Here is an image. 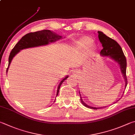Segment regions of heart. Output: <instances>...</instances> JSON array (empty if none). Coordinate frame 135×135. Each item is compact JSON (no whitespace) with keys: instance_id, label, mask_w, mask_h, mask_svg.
Wrapping results in <instances>:
<instances>
[{"instance_id":"b5f03b06","label":"heart","mask_w":135,"mask_h":135,"mask_svg":"<svg viewBox=\"0 0 135 135\" xmlns=\"http://www.w3.org/2000/svg\"><path fill=\"white\" fill-rule=\"evenodd\" d=\"M90 42V39L89 38H83V40L81 41V43L82 44H87V43H89Z\"/></svg>"}]
</instances>
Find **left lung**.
Here are the masks:
<instances>
[{
  "label": "left lung",
  "mask_w": 135,
  "mask_h": 135,
  "mask_svg": "<svg viewBox=\"0 0 135 135\" xmlns=\"http://www.w3.org/2000/svg\"><path fill=\"white\" fill-rule=\"evenodd\" d=\"M98 33H99L98 36H99L100 42H101L103 46V49L100 51V54L102 56H107V57L111 58L112 59L114 60L119 64L120 67L121 72L123 74L124 80H125V87H126L127 84L126 77L127 62L126 57L124 55L121 46L119 45V44L116 41L108 37L102 32L98 31ZM80 100L82 104L85 107L93 109H100L99 107L96 108V107H92L90 106H88L83 101L81 97ZM100 108H102V107H100Z\"/></svg>",
  "instance_id": "8db88e82"
}]
</instances>
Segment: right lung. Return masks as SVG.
Masks as SVG:
<instances>
[{
  "label": "right lung",
  "instance_id": "right-lung-1",
  "mask_svg": "<svg viewBox=\"0 0 135 135\" xmlns=\"http://www.w3.org/2000/svg\"><path fill=\"white\" fill-rule=\"evenodd\" d=\"M61 38H62V36L57 35V33L52 32H51L50 30H46V29L35 32H31L26 34L16 44L14 48L12 50L11 53H10L9 57L8 67L7 68L6 73L8 72L9 66L10 65L12 60L13 59L14 56L17 53H18L21 50H23L25 48L47 45L49 43L54 42L56 41L59 40ZM67 78L68 76L62 79V80L60 83L57 89V96L58 94L61 85L62 84L64 81H65Z\"/></svg>",
  "mask_w": 135,
  "mask_h": 135
}]
</instances>
